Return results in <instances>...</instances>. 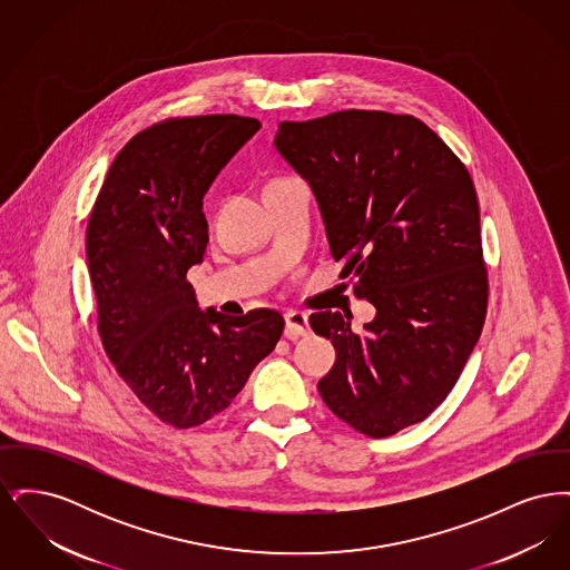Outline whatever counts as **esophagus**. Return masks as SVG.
I'll return each mask as SVG.
<instances>
[{
    "label": "esophagus",
    "mask_w": 570,
    "mask_h": 570,
    "mask_svg": "<svg viewBox=\"0 0 570 570\" xmlns=\"http://www.w3.org/2000/svg\"><path fill=\"white\" fill-rule=\"evenodd\" d=\"M309 333V318L307 314L303 312H288L286 314V331L284 335L288 340H297L301 335H307Z\"/></svg>",
    "instance_id": "34e87169"
}]
</instances>
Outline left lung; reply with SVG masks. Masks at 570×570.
Wrapping results in <instances>:
<instances>
[{"label":"left lung","instance_id":"8db88e82","mask_svg":"<svg viewBox=\"0 0 570 570\" xmlns=\"http://www.w3.org/2000/svg\"><path fill=\"white\" fill-rule=\"evenodd\" d=\"M277 154L318 203L340 277L376 307L363 331L340 312L312 314L335 363L318 391L356 432L386 438L430 416L474 351L488 272L474 184L421 119L340 110L284 121Z\"/></svg>","mask_w":570,"mask_h":570}]
</instances>
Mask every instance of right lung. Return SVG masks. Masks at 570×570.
I'll return each mask as SVG.
<instances>
[{"instance_id": "1", "label": "right lung", "mask_w": 570, "mask_h": 570, "mask_svg": "<svg viewBox=\"0 0 570 570\" xmlns=\"http://www.w3.org/2000/svg\"><path fill=\"white\" fill-rule=\"evenodd\" d=\"M261 130L205 115L151 126L117 154L87 224L98 328L119 376L160 421L186 430L230 406L284 331L275 309H200L186 273L203 263V198Z\"/></svg>"}]
</instances>
